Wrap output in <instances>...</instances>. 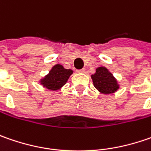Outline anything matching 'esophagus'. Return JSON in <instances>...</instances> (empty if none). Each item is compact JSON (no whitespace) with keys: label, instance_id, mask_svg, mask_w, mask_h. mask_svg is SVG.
<instances>
[{"label":"esophagus","instance_id":"34e87169","mask_svg":"<svg viewBox=\"0 0 151 151\" xmlns=\"http://www.w3.org/2000/svg\"><path fill=\"white\" fill-rule=\"evenodd\" d=\"M77 72H79V73H84L85 72V70H84V69H81V70H77Z\"/></svg>","mask_w":151,"mask_h":151}]
</instances>
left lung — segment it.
Listing matches in <instances>:
<instances>
[{"mask_svg": "<svg viewBox=\"0 0 151 151\" xmlns=\"http://www.w3.org/2000/svg\"><path fill=\"white\" fill-rule=\"evenodd\" d=\"M91 79L94 86L103 94H111L119 88L117 80L106 67H98L96 73L91 75Z\"/></svg>", "mask_w": 151, "mask_h": 151, "instance_id": "8db88e82", "label": "left lung"}]
</instances>
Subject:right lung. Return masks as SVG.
<instances>
[{"mask_svg":"<svg viewBox=\"0 0 151 151\" xmlns=\"http://www.w3.org/2000/svg\"><path fill=\"white\" fill-rule=\"evenodd\" d=\"M72 73V70L65 69L61 65H55L50 73L40 81V83L49 90L57 91L66 83Z\"/></svg>","mask_w":151,"mask_h":151,"instance_id":"1","label":"right lung"}]
</instances>
